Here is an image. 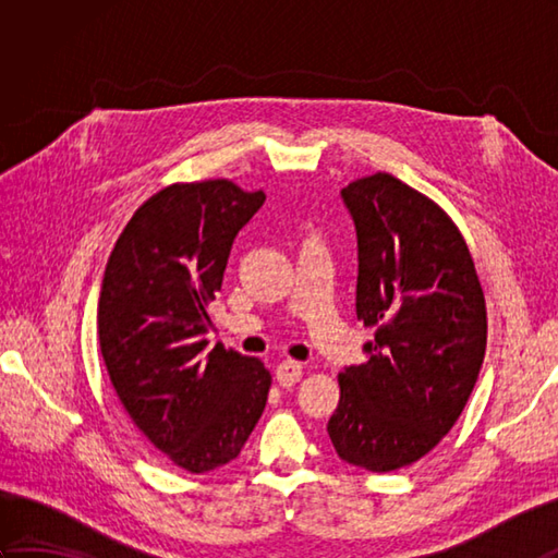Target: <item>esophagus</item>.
<instances>
[{"mask_svg":"<svg viewBox=\"0 0 558 558\" xmlns=\"http://www.w3.org/2000/svg\"><path fill=\"white\" fill-rule=\"evenodd\" d=\"M302 374H304L302 362H294V360H282L278 364V369H276V378H278V384L282 388H290V386L298 384Z\"/></svg>","mask_w":558,"mask_h":558,"instance_id":"obj_1","label":"esophagus"}]
</instances>
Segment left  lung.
I'll return each mask as SVG.
<instances>
[{"label": "left lung", "instance_id": "left-lung-1", "mask_svg": "<svg viewBox=\"0 0 558 558\" xmlns=\"http://www.w3.org/2000/svg\"><path fill=\"white\" fill-rule=\"evenodd\" d=\"M340 196L357 230L354 306L374 340L369 360L338 374L328 436L350 465L390 472L458 422L487 350V304L465 240L429 196L388 172Z\"/></svg>", "mask_w": 558, "mask_h": 558}]
</instances>
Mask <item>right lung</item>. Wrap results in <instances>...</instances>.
Segmentation results:
<instances>
[{
	"label": "right lung",
	"mask_w": 558,
	"mask_h": 558,
	"mask_svg": "<svg viewBox=\"0 0 558 558\" xmlns=\"http://www.w3.org/2000/svg\"><path fill=\"white\" fill-rule=\"evenodd\" d=\"M264 201L230 180L165 186L105 268L98 336L110 381L138 432L194 475L240 456L268 400L264 362L220 342L206 352L232 242Z\"/></svg>",
	"instance_id": "add662e5"
}]
</instances>
